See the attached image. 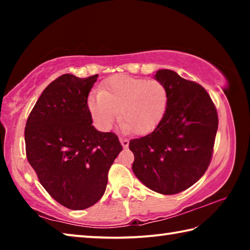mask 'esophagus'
Here are the masks:
<instances>
[{
    "instance_id": "obj_1",
    "label": "esophagus",
    "mask_w": 250,
    "mask_h": 250,
    "mask_svg": "<svg viewBox=\"0 0 250 250\" xmlns=\"http://www.w3.org/2000/svg\"><path fill=\"white\" fill-rule=\"evenodd\" d=\"M119 140H120L121 146H124L125 149H126V147L129 146V140H128V139H125V138H119Z\"/></svg>"
}]
</instances>
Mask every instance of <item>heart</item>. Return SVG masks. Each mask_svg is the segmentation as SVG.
Here are the masks:
<instances>
[{
  "label": "heart",
  "mask_w": 250,
  "mask_h": 250,
  "mask_svg": "<svg viewBox=\"0 0 250 250\" xmlns=\"http://www.w3.org/2000/svg\"><path fill=\"white\" fill-rule=\"evenodd\" d=\"M167 101V89L159 80L116 75L104 83L101 90L90 92L87 104L99 129H109L120 109L122 128L146 134L162 120Z\"/></svg>",
  "instance_id": "b5f03b06"
}]
</instances>
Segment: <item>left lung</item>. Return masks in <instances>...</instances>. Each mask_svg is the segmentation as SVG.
<instances>
[{"instance_id":"1","label":"left lung","mask_w":250,"mask_h":250,"mask_svg":"<svg viewBox=\"0 0 250 250\" xmlns=\"http://www.w3.org/2000/svg\"><path fill=\"white\" fill-rule=\"evenodd\" d=\"M154 78L167 89V108L153 132L129 143L132 170L146 188L173 195L196 183L208 167L218 128L209 95L170 69Z\"/></svg>"}]
</instances>
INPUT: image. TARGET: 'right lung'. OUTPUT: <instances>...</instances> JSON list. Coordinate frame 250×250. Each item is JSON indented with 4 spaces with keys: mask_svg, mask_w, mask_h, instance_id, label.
<instances>
[{
    "mask_svg": "<svg viewBox=\"0 0 250 250\" xmlns=\"http://www.w3.org/2000/svg\"><path fill=\"white\" fill-rule=\"evenodd\" d=\"M97 78L65 74L55 79L25 126L26 156L41 184L55 201L74 210L103 197L109 168L122 150L115 133L91 125L87 100Z\"/></svg>",
    "mask_w": 250,
    "mask_h": 250,
    "instance_id": "obj_1",
    "label": "right lung"
}]
</instances>
